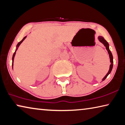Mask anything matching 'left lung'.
Segmentation results:
<instances>
[{
  "instance_id": "left-lung-1",
  "label": "left lung",
  "mask_w": 125,
  "mask_h": 125,
  "mask_svg": "<svg viewBox=\"0 0 125 125\" xmlns=\"http://www.w3.org/2000/svg\"><path fill=\"white\" fill-rule=\"evenodd\" d=\"M98 39L99 41L101 43H102L104 45V47H106V49H107V52L108 53V54H109V57H110V62H111V64L110 66V68H109V71L108 73H107L106 75L105 76H104V78L102 79V81H104L105 79L107 78V77L109 74H110V73L111 72V71L112 70V68H113V55L112 54V53L111 52L110 49H109V44L107 42L105 39L104 38V37H102V36H98Z\"/></svg>"
}]
</instances>
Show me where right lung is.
I'll return each mask as SVG.
<instances>
[{
  "mask_svg": "<svg viewBox=\"0 0 125 125\" xmlns=\"http://www.w3.org/2000/svg\"><path fill=\"white\" fill-rule=\"evenodd\" d=\"M27 36H25V37H24L23 38V39H22V40H21V42H19L17 44V46H16V49H15V52L14 53V54H13V57H12V68H13V62H14V57H15V54H16V51H17V49H18V47H19V45H21V43L23 42V41L24 40V39L26 38V37H27Z\"/></svg>",
  "mask_w": 125,
  "mask_h": 125,
  "instance_id": "right-lung-1",
  "label": "right lung"
}]
</instances>
